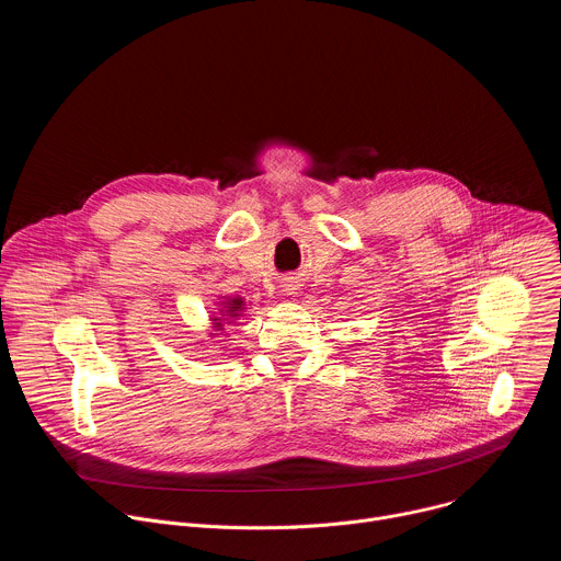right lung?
I'll list each match as a JSON object with an SVG mask.
<instances>
[{
    "instance_id": "add662e5",
    "label": "right lung",
    "mask_w": 561,
    "mask_h": 561,
    "mask_svg": "<svg viewBox=\"0 0 561 561\" xmlns=\"http://www.w3.org/2000/svg\"><path fill=\"white\" fill-rule=\"evenodd\" d=\"M224 308H226V310H224V314H228V317H237L239 312L244 310V301L239 299V297H234V299L226 301V306H224ZM228 317H226V324H230V322H228ZM215 327H217V329H221V319H217V317H215Z\"/></svg>"
}]
</instances>
